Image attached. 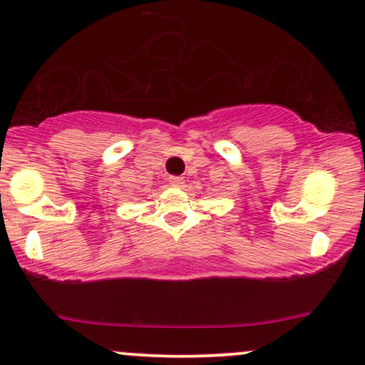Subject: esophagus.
I'll return each mask as SVG.
<instances>
[{
    "label": "esophagus",
    "mask_w": 365,
    "mask_h": 365,
    "mask_svg": "<svg viewBox=\"0 0 365 365\" xmlns=\"http://www.w3.org/2000/svg\"><path fill=\"white\" fill-rule=\"evenodd\" d=\"M168 182H170L171 185H173V187L182 188V187H183V183H185V180H183V177H170Z\"/></svg>",
    "instance_id": "esophagus-1"
}]
</instances>
